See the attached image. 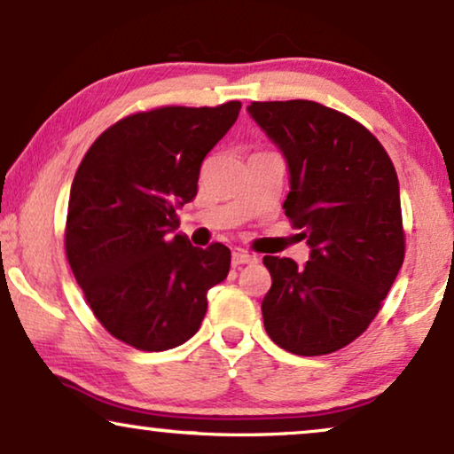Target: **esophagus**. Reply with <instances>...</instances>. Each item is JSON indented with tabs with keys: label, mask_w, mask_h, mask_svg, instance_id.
<instances>
[{
	"label": "esophagus",
	"mask_w": 454,
	"mask_h": 454,
	"mask_svg": "<svg viewBox=\"0 0 454 454\" xmlns=\"http://www.w3.org/2000/svg\"><path fill=\"white\" fill-rule=\"evenodd\" d=\"M256 262V256H252L250 252L246 250H235L231 256V264L233 266H241V264H254Z\"/></svg>",
	"instance_id": "1"
}]
</instances>
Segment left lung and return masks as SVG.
<instances>
[{
	"mask_svg": "<svg viewBox=\"0 0 454 454\" xmlns=\"http://www.w3.org/2000/svg\"><path fill=\"white\" fill-rule=\"evenodd\" d=\"M247 111L287 159L283 208L312 247L303 266L264 256V328L295 356L334 353L376 318L405 258L395 165L368 128L320 103L252 101Z\"/></svg>",
	"mask_w": 454,
	"mask_h": 454,
	"instance_id": "obj_1",
	"label": "left lung"
}]
</instances>
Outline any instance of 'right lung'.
Returning <instances> with one entry per match:
<instances>
[{
    "mask_svg": "<svg viewBox=\"0 0 454 454\" xmlns=\"http://www.w3.org/2000/svg\"><path fill=\"white\" fill-rule=\"evenodd\" d=\"M239 109L229 101L138 111L105 129L74 176L67 262L95 318L134 349L165 351L194 337L208 289L225 281L229 247H194L176 229L204 157Z\"/></svg>",
    "mask_w": 454,
    "mask_h": 454,
    "instance_id": "right-lung-1",
    "label": "right lung"
}]
</instances>
